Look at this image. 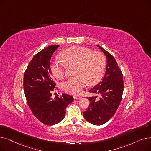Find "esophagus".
Instances as JSON below:
<instances>
[{"label":"esophagus","mask_w":151,"mask_h":151,"mask_svg":"<svg viewBox=\"0 0 151 151\" xmlns=\"http://www.w3.org/2000/svg\"><path fill=\"white\" fill-rule=\"evenodd\" d=\"M74 99H81V96H75L74 97Z\"/></svg>","instance_id":"34e87169"}]
</instances>
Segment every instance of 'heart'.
I'll use <instances>...</instances> for the list:
<instances>
[{
    "label": "heart",
    "instance_id": "b5f03b06",
    "mask_svg": "<svg viewBox=\"0 0 151 151\" xmlns=\"http://www.w3.org/2000/svg\"><path fill=\"white\" fill-rule=\"evenodd\" d=\"M62 58H56L50 65V71L57 79L65 75L67 66L75 65L74 74L62 84L63 90L71 94H81L88 84L93 86L102 78L106 58L100 52L80 46H73L62 52Z\"/></svg>",
    "mask_w": 151,
    "mask_h": 151
}]
</instances>
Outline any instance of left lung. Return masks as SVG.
Segmentation results:
<instances>
[{"label": "left lung", "mask_w": 151, "mask_h": 151, "mask_svg": "<svg viewBox=\"0 0 151 151\" xmlns=\"http://www.w3.org/2000/svg\"><path fill=\"white\" fill-rule=\"evenodd\" d=\"M97 46L106 56V71L102 81L89 90L90 93L100 95L101 98L97 100V96L88 97L90 104L83 116L90 123L101 125L114 116L119 106L123 92V80L114 57L99 45Z\"/></svg>", "instance_id": "left-lung-1"}]
</instances>
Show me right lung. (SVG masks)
<instances>
[{
	"label": "right lung",
	"instance_id": "obj_1",
	"mask_svg": "<svg viewBox=\"0 0 151 151\" xmlns=\"http://www.w3.org/2000/svg\"><path fill=\"white\" fill-rule=\"evenodd\" d=\"M58 45H51L36 54L24 74L23 88L26 99L32 113L42 123L54 125L62 121L65 109L73 101L66 94L52 98L55 83L50 71L51 57Z\"/></svg>",
	"mask_w": 151,
	"mask_h": 151
}]
</instances>
